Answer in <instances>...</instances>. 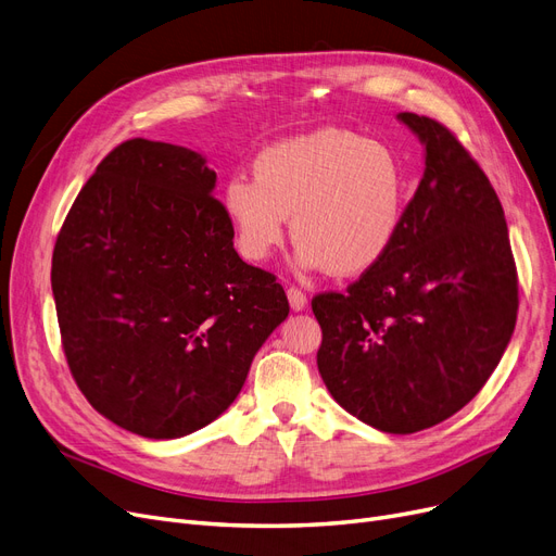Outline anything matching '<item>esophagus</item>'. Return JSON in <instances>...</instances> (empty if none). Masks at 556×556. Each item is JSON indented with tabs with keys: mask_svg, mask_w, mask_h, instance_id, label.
Returning <instances> with one entry per match:
<instances>
[{
	"mask_svg": "<svg viewBox=\"0 0 556 556\" xmlns=\"http://www.w3.org/2000/svg\"><path fill=\"white\" fill-rule=\"evenodd\" d=\"M286 295H289V304H291L293 312H302L306 306V295H304L302 289H298V286H291V289L286 291Z\"/></svg>",
	"mask_w": 556,
	"mask_h": 556,
	"instance_id": "34e87169",
	"label": "esophagus"
}]
</instances>
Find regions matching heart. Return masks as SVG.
I'll use <instances>...</instances> for the list:
<instances>
[{"instance_id": "1", "label": "heart", "mask_w": 556, "mask_h": 556, "mask_svg": "<svg viewBox=\"0 0 556 556\" xmlns=\"http://www.w3.org/2000/svg\"><path fill=\"white\" fill-rule=\"evenodd\" d=\"M407 180L394 151L355 132L325 128L283 139L254 160V180L224 190L238 250L265 261L283 240L286 217L302 267L359 277L394 250Z\"/></svg>"}]
</instances>
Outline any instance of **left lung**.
<instances>
[{
    "label": "left lung",
    "instance_id": "1",
    "mask_svg": "<svg viewBox=\"0 0 556 556\" xmlns=\"http://www.w3.org/2000/svg\"><path fill=\"white\" fill-rule=\"evenodd\" d=\"M426 147L394 250L318 293V371L334 401L384 433L456 415L495 371L518 318V270L500 197L440 121L401 112Z\"/></svg>",
    "mask_w": 556,
    "mask_h": 556
}]
</instances>
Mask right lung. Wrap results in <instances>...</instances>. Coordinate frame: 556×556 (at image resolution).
<instances>
[{
	"mask_svg": "<svg viewBox=\"0 0 556 556\" xmlns=\"http://www.w3.org/2000/svg\"><path fill=\"white\" fill-rule=\"evenodd\" d=\"M215 180L190 149L128 139L102 157L54 242L71 374L102 417L141 438L217 419L289 316L277 277L233 250Z\"/></svg>",
	"mask_w": 556,
	"mask_h": 556,
	"instance_id": "add662e5",
	"label": "right lung"
}]
</instances>
